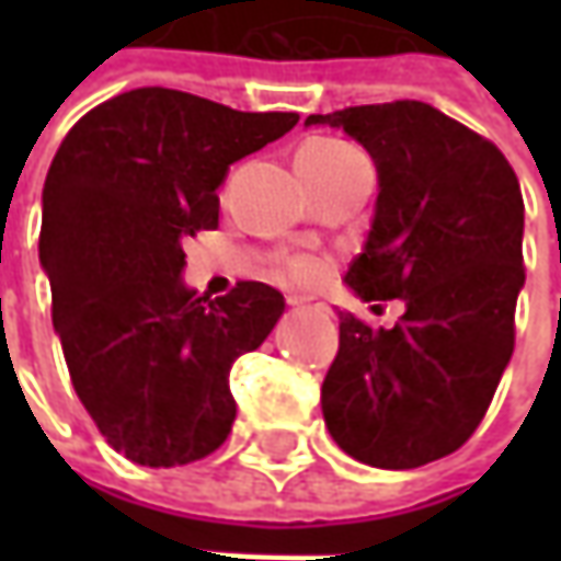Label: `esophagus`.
<instances>
[{
	"label": "esophagus",
	"instance_id": "1",
	"mask_svg": "<svg viewBox=\"0 0 561 561\" xmlns=\"http://www.w3.org/2000/svg\"><path fill=\"white\" fill-rule=\"evenodd\" d=\"M287 302H290L293 309H312V312H328V302H321V299H312V296H287Z\"/></svg>",
	"mask_w": 561,
	"mask_h": 561
}]
</instances>
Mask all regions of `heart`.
<instances>
[{"label": "heart", "instance_id": "heart-1", "mask_svg": "<svg viewBox=\"0 0 561 561\" xmlns=\"http://www.w3.org/2000/svg\"><path fill=\"white\" fill-rule=\"evenodd\" d=\"M350 152H356V149H353V146H346V142L312 140L299 149V159L331 162V159L350 156ZM274 268H277L280 277H287V280H293V284H318V280L324 277L328 265H324L321 259H314V255H280V259L274 262Z\"/></svg>", "mask_w": 561, "mask_h": 561}]
</instances>
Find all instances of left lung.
Segmentation results:
<instances>
[{"instance_id": "1", "label": "left lung", "mask_w": 561, "mask_h": 561, "mask_svg": "<svg viewBox=\"0 0 561 561\" xmlns=\"http://www.w3.org/2000/svg\"><path fill=\"white\" fill-rule=\"evenodd\" d=\"M306 124L346 130L375 159V221L346 284L365 302H405L390 331L340 312L324 424L343 453L375 468L443 459L478 431L515 350L518 178L493 142L415 99Z\"/></svg>"}]
</instances>
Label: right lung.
<instances>
[{
	"label": "right lung",
	"mask_w": 561,
	"mask_h": 561,
	"mask_svg": "<svg viewBox=\"0 0 561 561\" xmlns=\"http://www.w3.org/2000/svg\"><path fill=\"white\" fill-rule=\"evenodd\" d=\"M296 121L140 87L87 112L55 152L39 227L55 334L83 409L130 462L190 465L230 434V365L265 343L284 296L259 280L190 290L184 240L218 227L227 168Z\"/></svg>",
	"instance_id": "obj_1"
}]
</instances>
